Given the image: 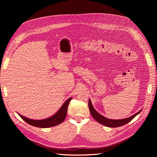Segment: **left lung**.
Here are the masks:
<instances>
[{
	"instance_id": "1",
	"label": "left lung",
	"mask_w": 157,
	"mask_h": 157,
	"mask_svg": "<svg viewBox=\"0 0 157 157\" xmlns=\"http://www.w3.org/2000/svg\"><path fill=\"white\" fill-rule=\"evenodd\" d=\"M88 105H89V110H90V113H91L92 116L93 117V118L98 122H99V123H100V124H102V125H104L106 127H113V128L121 127V126H122V125H124L127 124V123L130 122L136 116H137L142 111V110H140L139 112H138V113H136V114H134V115L132 116L131 117H129L126 118V119L114 120V119H108L107 117H105L103 116H102L101 114H100L99 113H98V112L95 110V109L94 108L90 99H89Z\"/></svg>"
}]
</instances>
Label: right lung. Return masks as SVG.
Returning <instances> with one entry per match:
<instances>
[{
    "mask_svg": "<svg viewBox=\"0 0 157 157\" xmlns=\"http://www.w3.org/2000/svg\"><path fill=\"white\" fill-rule=\"evenodd\" d=\"M71 99L72 98H70L68 100H66L60 107V109L57 111V113L47 119L41 120H33L24 117L19 114H18L24 121L34 127L40 128H48L56 126L64 121L67 114V111H68V106Z\"/></svg>",
    "mask_w": 157,
    "mask_h": 157,
    "instance_id": "obj_1",
    "label": "right lung"
}]
</instances>
